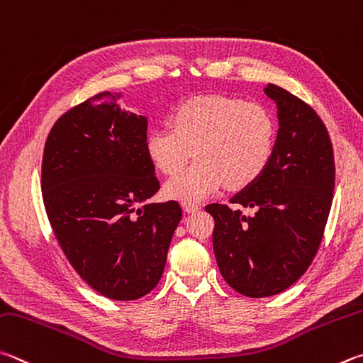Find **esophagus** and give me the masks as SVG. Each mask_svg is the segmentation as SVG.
<instances>
[{
	"label": "esophagus",
	"instance_id": "34e87169",
	"mask_svg": "<svg viewBox=\"0 0 363 363\" xmlns=\"http://www.w3.org/2000/svg\"><path fill=\"white\" fill-rule=\"evenodd\" d=\"M182 209L186 211V213H196V211L201 209V204H196V203H182Z\"/></svg>",
	"mask_w": 363,
	"mask_h": 363
}]
</instances>
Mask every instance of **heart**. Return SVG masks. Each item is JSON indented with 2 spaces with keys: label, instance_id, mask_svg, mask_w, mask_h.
<instances>
[{
  "label": "heart",
  "instance_id": "heart-1",
  "mask_svg": "<svg viewBox=\"0 0 363 363\" xmlns=\"http://www.w3.org/2000/svg\"><path fill=\"white\" fill-rule=\"evenodd\" d=\"M276 123L267 108L238 98L209 95L179 104L169 128H152L146 152L160 173L174 176L195 154L196 162L164 186L169 199L199 201L223 184L245 189L267 169L273 157Z\"/></svg>",
  "mask_w": 363,
  "mask_h": 363
}]
</instances>
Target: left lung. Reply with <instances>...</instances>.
Segmentation results:
<instances>
[{"label": "left lung", "mask_w": 363, "mask_h": 363, "mask_svg": "<svg viewBox=\"0 0 363 363\" xmlns=\"http://www.w3.org/2000/svg\"><path fill=\"white\" fill-rule=\"evenodd\" d=\"M278 106L273 157L254 184L230 203H211L213 247L230 287L250 298L281 294L305 274L318 254L332 208L335 157L318 113L291 91L268 84Z\"/></svg>", "instance_id": "left-lung-1"}]
</instances>
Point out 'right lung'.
Instances as JSON below:
<instances>
[{
	"mask_svg": "<svg viewBox=\"0 0 363 363\" xmlns=\"http://www.w3.org/2000/svg\"><path fill=\"white\" fill-rule=\"evenodd\" d=\"M114 98L101 91L54 123L41 189L71 267L98 294L127 301L159 284L182 211L174 200L146 203L160 189L146 152L147 121Z\"/></svg>",
	"mask_w": 363,
	"mask_h": 363,
	"instance_id": "obj_1",
	"label": "right lung"
}]
</instances>
